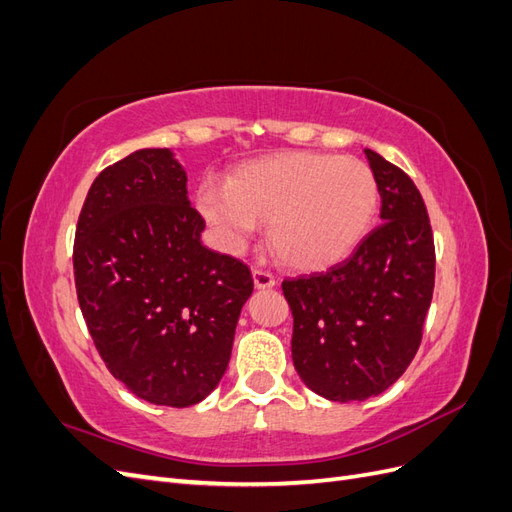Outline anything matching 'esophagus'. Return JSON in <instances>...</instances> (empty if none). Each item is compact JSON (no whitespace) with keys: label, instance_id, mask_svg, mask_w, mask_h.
<instances>
[{"label":"esophagus","instance_id":"obj_1","mask_svg":"<svg viewBox=\"0 0 512 512\" xmlns=\"http://www.w3.org/2000/svg\"><path fill=\"white\" fill-rule=\"evenodd\" d=\"M252 277H254V286H256L258 290H265V288H273V286H275V277H273L269 271L254 269Z\"/></svg>","mask_w":512,"mask_h":512}]
</instances>
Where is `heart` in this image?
Segmentation results:
<instances>
[{
  "label": "heart",
  "instance_id": "heart-1",
  "mask_svg": "<svg viewBox=\"0 0 512 512\" xmlns=\"http://www.w3.org/2000/svg\"><path fill=\"white\" fill-rule=\"evenodd\" d=\"M196 209L228 252H241L269 220L275 258L309 273L337 265L363 241L378 181L356 158L292 151L245 164L228 181L203 179Z\"/></svg>",
  "mask_w": 512,
  "mask_h": 512
}]
</instances>
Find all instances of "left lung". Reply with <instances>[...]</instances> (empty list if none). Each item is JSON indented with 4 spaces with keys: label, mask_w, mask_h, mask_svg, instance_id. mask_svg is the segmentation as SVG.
<instances>
[{
    "label": "left lung",
    "mask_w": 512,
    "mask_h": 512,
    "mask_svg": "<svg viewBox=\"0 0 512 512\" xmlns=\"http://www.w3.org/2000/svg\"><path fill=\"white\" fill-rule=\"evenodd\" d=\"M365 156L382 224L344 262L282 284L294 318V369L309 391L342 404L380 395L408 369L436 280L421 192L380 153Z\"/></svg>",
    "instance_id": "8db88e82"
}]
</instances>
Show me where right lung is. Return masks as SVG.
<instances>
[{"instance_id": "add662e5", "label": "right lung", "mask_w": 512, "mask_h": 512, "mask_svg": "<svg viewBox=\"0 0 512 512\" xmlns=\"http://www.w3.org/2000/svg\"><path fill=\"white\" fill-rule=\"evenodd\" d=\"M183 166L138 149L91 183L74 239V282L108 371L149 404L188 408L220 384L254 282L200 241Z\"/></svg>"}]
</instances>
